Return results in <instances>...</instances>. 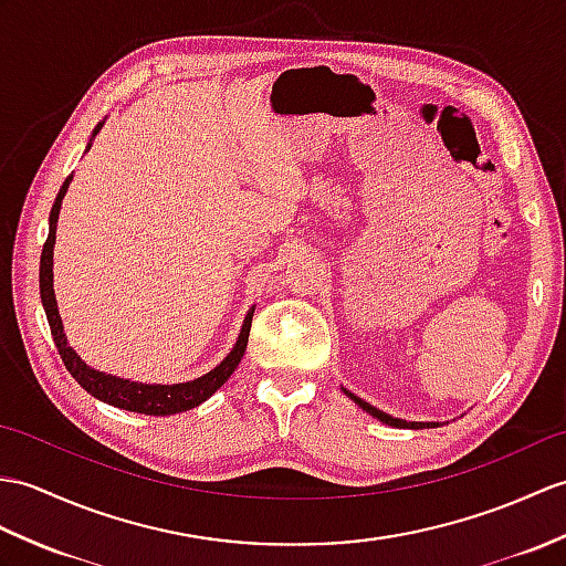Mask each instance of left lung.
<instances>
[{
    "label": "left lung",
    "mask_w": 566,
    "mask_h": 566,
    "mask_svg": "<svg viewBox=\"0 0 566 566\" xmlns=\"http://www.w3.org/2000/svg\"><path fill=\"white\" fill-rule=\"evenodd\" d=\"M343 390H345L347 398H352L354 402H357V405L361 407V410H366L371 417H376L378 422H384V424H388V427H396V429H429V427H439V422H405V419L390 417V415H386L384 410H376L374 405H369L366 400L357 398V396H354V392H349L347 388H343Z\"/></svg>",
    "instance_id": "1"
}]
</instances>
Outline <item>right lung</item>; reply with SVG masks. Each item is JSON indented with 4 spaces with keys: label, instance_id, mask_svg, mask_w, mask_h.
<instances>
[{
    "label": "right lung",
    "instance_id": "1",
    "mask_svg": "<svg viewBox=\"0 0 566 566\" xmlns=\"http://www.w3.org/2000/svg\"><path fill=\"white\" fill-rule=\"evenodd\" d=\"M101 127H103V123L96 125L94 137L98 135ZM86 149H91V144ZM70 182H72V176L62 182V188L55 197V205H52L50 233H48V241L43 245V255H41V298H43L48 323H50L52 339H55L64 366H67V371L74 376L76 384L82 386L86 392H91V396L98 398L101 402L120 407V410L154 415V417H168L176 412L192 410V407L205 402L209 396H212V392H217L223 384H227L235 366H239V361L243 359L255 308L248 311L243 327H241V335H239V339H235L233 349L227 354V359H223L219 366H214L209 374L195 378V380H188V384H174V386L154 384L151 386V384H137V380L117 378V376L91 369V366H86V361H82V357H78V354L67 345V337H64V327H62V318L57 311V301H55V289H52V248H55L60 207H62L64 195H67Z\"/></svg>",
    "mask_w": 566,
    "mask_h": 566
}]
</instances>
